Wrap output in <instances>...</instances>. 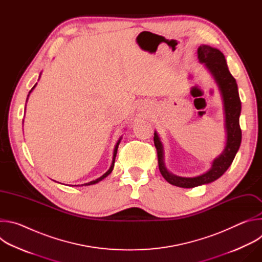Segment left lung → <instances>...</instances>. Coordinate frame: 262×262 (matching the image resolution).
<instances>
[{
  "mask_svg": "<svg viewBox=\"0 0 262 262\" xmlns=\"http://www.w3.org/2000/svg\"><path fill=\"white\" fill-rule=\"evenodd\" d=\"M198 59L201 64L210 72L220 90L224 106V127L226 132L225 147L222 154L211 162V167L205 173L194 177H181L171 173L165 165L164 146L155 132V145L158 150L159 168L163 177L171 184L184 189L210 183L220 178L232 164L242 142V130L239 126V116L242 102L239 99L237 84L230 73L225 56L223 53L206 45H201L198 50Z\"/></svg>",
  "mask_w": 262,
  "mask_h": 262,
  "instance_id": "obj_1",
  "label": "left lung"
}]
</instances>
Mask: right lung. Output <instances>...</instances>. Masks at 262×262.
<instances>
[{
	"label": "right lung",
	"mask_w": 262,
	"mask_h": 262,
	"mask_svg": "<svg viewBox=\"0 0 262 262\" xmlns=\"http://www.w3.org/2000/svg\"><path fill=\"white\" fill-rule=\"evenodd\" d=\"M39 78H40V76H39ZM36 85H37V83L34 85V87L30 90V92H29V94H28V97H27V101H28V98H29V96H30V94H31V92L34 90V88L36 87ZM26 110V108H25ZM23 124H24V120H23ZM121 139H122V136L119 138V140L117 141V143H116V145H115V148H114V152H113V160H112V164H111V167L108 168V170L103 174V175H101L99 178H97V179H95V180H92V181H90V182H87V183H84V184H82V185H80V186H83V185H91V184H95V183H97V182H99V181H101L103 178H105L107 175H110L111 174V172L113 171V169H114V164H115V159H116V155H117V149H118V146H119V143H120V141H121ZM76 186V185H74ZM77 186H79V185H77Z\"/></svg>",
	"instance_id": "right-lung-1"
}]
</instances>
